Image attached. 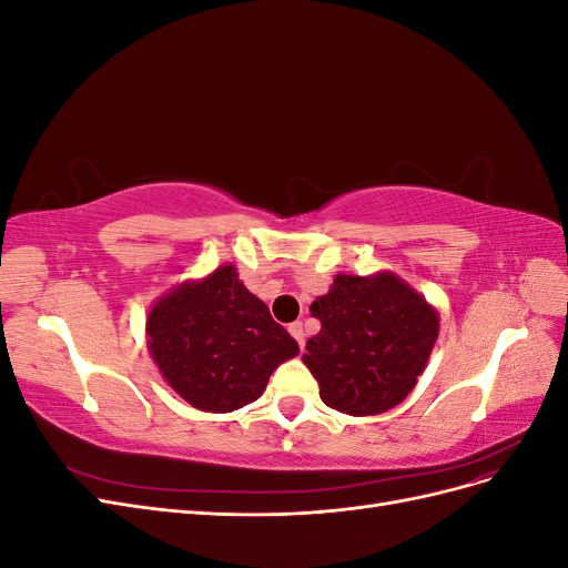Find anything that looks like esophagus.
Returning a JSON list of instances; mask_svg holds the SVG:
<instances>
[{
	"label": "esophagus",
	"mask_w": 568,
	"mask_h": 568,
	"mask_svg": "<svg viewBox=\"0 0 568 568\" xmlns=\"http://www.w3.org/2000/svg\"><path fill=\"white\" fill-rule=\"evenodd\" d=\"M288 334L298 341V346H301V348L305 346V332H303V322H294V324H288Z\"/></svg>",
	"instance_id": "1"
}]
</instances>
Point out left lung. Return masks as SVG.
<instances>
[{
    "instance_id": "obj_1",
    "label": "left lung",
    "mask_w": 568,
    "mask_h": 568,
    "mask_svg": "<svg viewBox=\"0 0 568 568\" xmlns=\"http://www.w3.org/2000/svg\"><path fill=\"white\" fill-rule=\"evenodd\" d=\"M322 329L303 363L320 398L343 415L367 417L400 405L417 386L438 338V313L393 272L336 274L311 305Z\"/></svg>"
}]
</instances>
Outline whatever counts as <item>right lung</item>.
I'll list each match as a JSON object with an SVG mask.
<instances>
[{
	"mask_svg": "<svg viewBox=\"0 0 568 568\" xmlns=\"http://www.w3.org/2000/svg\"><path fill=\"white\" fill-rule=\"evenodd\" d=\"M149 353L180 398L201 412H234L263 395L298 343L239 282L234 265L184 282L146 317Z\"/></svg>",
	"mask_w": 568,
	"mask_h": 568,
	"instance_id": "right-lung-1",
	"label": "right lung"
}]
</instances>
